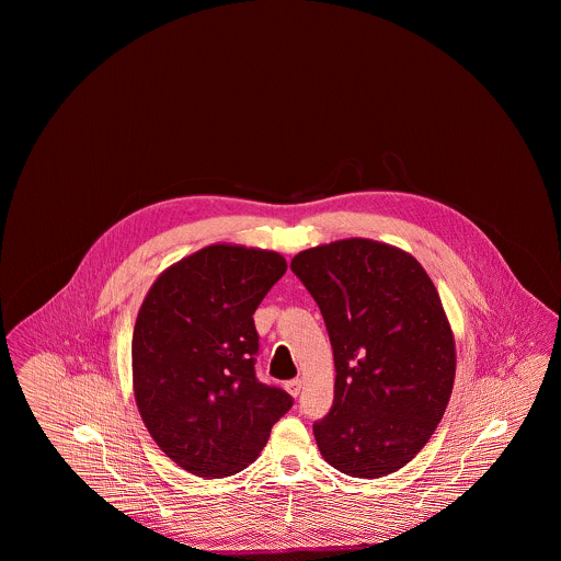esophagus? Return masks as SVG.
<instances>
[{
    "label": "esophagus",
    "instance_id": "1",
    "mask_svg": "<svg viewBox=\"0 0 561 561\" xmlns=\"http://www.w3.org/2000/svg\"><path fill=\"white\" fill-rule=\"evenodd\" d=\"M286 389H288V393H290V396L298 398V393H300V389H302V380H300V378H293V380H288V382H286Z\"/></svg>",
    "mask_w": 561,
    "mask_h": 561
}]
</instances>
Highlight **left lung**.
Instances as JSON below:
<instances>
[{
  "label": "left lung",
  "mask_w": 561,
  "mask_h": 561,
  "mask_svg": "<svg viewBox=\"0 0 561 561\" xmlns=\"http://www.w3.org/2000/svg\"><path fill=\"white\" fill-rule=\"evenodd\" d=\"M290 268L334 353V403L313 425L321 456L353 478L398 471L453 393L456 351L439 294L414 256L362 238L305 250Z\"/></svg>",
  "instance_id": "8db88e82"
}]
</instances>
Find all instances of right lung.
Listing matches in <instances>:
<instances>
[{
  "mask_svg": "<svg viewBox=\"0 0 561 561\" xmlns=\"http://www.w3.org/2000/svg\"><path fill=\"white\" fill-rule=\"evenodd\" d=\"M277 252L214 243L163 271L138 311L134 398L179 467L206 480L252 465L293 396L256 378L254 311L286 273Z\"/></svg>",
  "mask_w": 561,
  "mask_h": 561,
  "instance_id": "right-lung-1",
  "label": "right lung"
}]
</instances>
